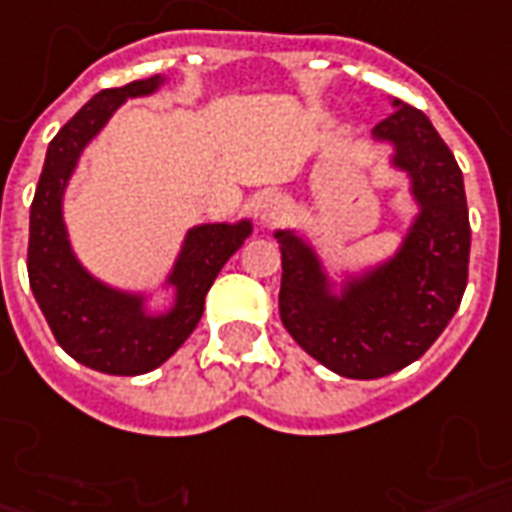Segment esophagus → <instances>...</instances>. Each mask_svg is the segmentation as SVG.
I'll use <instances>...</instances> for the list:
<instances>
[{
  "instance_id": "esophagus-1",
  "label": "esophagus",
  "mask_w": 512,
  "mask_h": 512,
  "mask_svg": "<svg viewBox=\"0 0 512 512\" xmlns=\"http://www.w3.org/2000/svg\"><path fill=\"white\" fill-rule=\"evenodd\" d=\"M257 217L263 225H276L279 219L287 217V200L282 195H268L260 206H257Z\"/></svg>"
}]
</instances>
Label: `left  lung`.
Instances as JSON below:
<instances>
[{"instance_id": "obj_1", "label": "left lung", "mask_w": 512, "mask_h": 512, "mask_svg": "<svg viewBox=\"0 0 512 512\" xmlns=\"http://www.w3.org/2000/svg\"><path fill=\"white\" fill-rule=\"evenodd\" d=\"M391 105L372 138L391 143V165L410 176L418 203L399 252L333 293L312 246L293 230H276L282 325L314 361L350 380H377L418 361L467 287L472 233L456 157L426 113L401 100Z\"/></svg>"}]
</instances>
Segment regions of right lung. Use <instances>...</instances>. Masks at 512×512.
<instances>
[{
	"instance_id": "obj_1",
	"label": "right lung",
	"mask_w": 512,
	"mask_h": 512,
	"mask_svg": "<svg viewBox=\"0 0 512 512\" xmlns=\"http://www.w3.org/2000/svg\"><path fill=\"white\" fill-rule=\"evenodd\" d=\"M165 78L151 75L119 89H102L48 143L43 173L29 211V285L56 342L94 372L135 377L157 369L187 342L203 317L208 287L252 233V222H214L187 230L168 285L176 290L168 312H146V295L124 293L94 279L78 263L62 217V198L81 151L130 97H146Z\"/></svg>"
}]
</instances>
